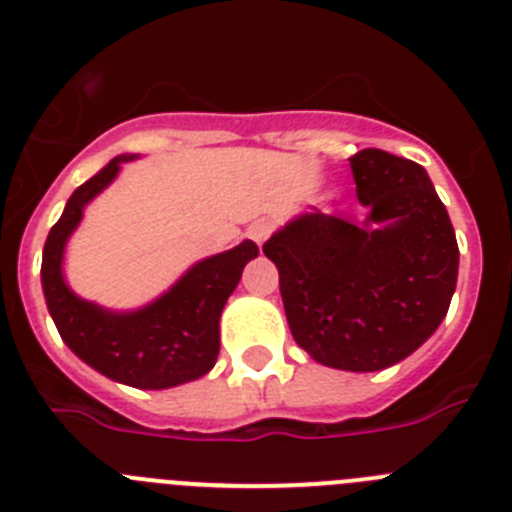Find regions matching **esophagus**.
I'll list each match as a JSON object with an SVG mask.
<instances>
[{
	"mask_svg": "<svg viewBox=\"0 0 512 512\" xmlns=\"http://www.w3.org/2000/svg\"><path fill=\"white\" fill-rule=\"evenodd\" d=\"M269 233H271V225L264 223V220H259V223H251V225H248V238H251V241L259 243V246L266 241V238H269Z\"/></svg>",
	"mask_w": 512,
	"mask_h": 512,
	"instance_id": "1",
	"label": "esophagus"
}]
</instances>
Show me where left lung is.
<instances>
[{
  "label": "left lung",
  "instance_id": "1",
  "mask_svg": "<svg viewBox=\"0 0 512 512\" xmlns=\"http://www.w3.org/2000/svg\"><path fill=\"white\" fill-rule=\"evenodd\" d=\"M348 161L364 220L312 207L271 233L264 253L297 346L330 369L379 372L446 318L459 246L423 166L377 148Z\"/></svg>",
  "mask_w": 512,
  "mask_h": 512
}]
</instances>
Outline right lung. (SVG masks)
<instances>
[{"mask_svg": "<svg viewBox=\"0 0 512 512\" xmlns=\"http://www.w3.org/2000/svg\"><path fill=\"white\" fill-rule=\"evenodd\" d=\"M135 153L115 156L63 207L43 246L40 282L63 343L94 372L135 390H169L205 377L220 354V315L238 287L243 266L259 256L253 241L200 259L164 295L135 310H110L69 287L63 259L71 235L94 197L110 187Z\"/></svg>", "mask_w": 512, "mask_h": 512, "instance_id": "add662e5", "label": "right lung"}]
</instances>
